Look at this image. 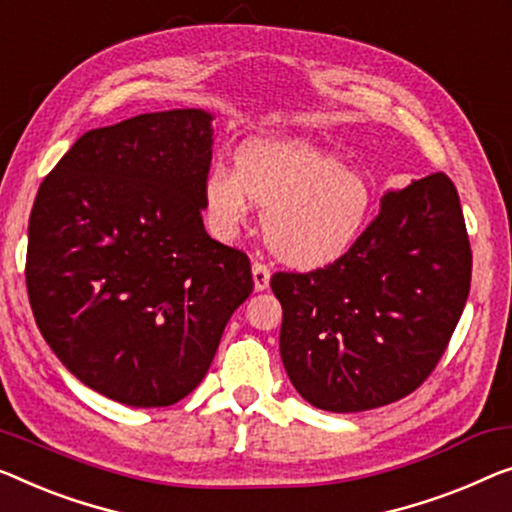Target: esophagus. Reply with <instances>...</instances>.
Listing matches in <instances>:
<instances>
[{
	"mask_svg": "<svg viewBox=\"0 0 512 512\" xmlns=\"http://www.w3.org/2000/svg\"><path fill=\"white\" fill-rule=\"evenodd\" d=\"M253 280H255V292H264V289L269 287V280H271L269 266L262 262H253Z\"/></svg>",
	"mask_w": 512,
	"mask_h": 512,
	"instance_id": "34e87169",
	"label": "esophagus"
}]
</instances>
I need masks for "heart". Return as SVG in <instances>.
<instances>
[{
  "label": "heart",
  "mask_w": 512,
  "mask_h": 512,
  "mask_svg": "<svg viewBox=\"0 0 512 512\" xmlns=\"http://www.w3.org/2000/svg\"><path fill=\"white\" fill-rule=\"evenodd\" d=\"M211 230L234 239L264 211L266 246L294 269H322L349 253L370 223L375 190L338 154L305 140H253L236 151L234 172L211 167L202 181Z\"/></svg>",
  "instance_id": "b5f03b06"
}]
</instances>
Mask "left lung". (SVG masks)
<instances>
[{
	"instance_id": "8db88e82",
	"label": "left lung",
	"mask_w": 512,
	"mask_h": 512,
	"mask_svg": "<svg viewBox=\"0 0 512 512\" xmlns=\"http://www.w3.org/2000/svg\"><path fill=\"white\" fill-rule=\"evenodd\" d=\"M471 285L460 197L444 172L381 197L349 253L276 273L280 356L312 407L352 414L414 393L444 356Z\"/></svg>"
}]
</instances>
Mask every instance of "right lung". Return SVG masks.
<instances>
[{
  "label": "right lung",
  "instance_id": "1",
  "mask_svg": "<svg viewBox=\"0 0 512 512\" xmlns=\"http://www.w3.org/2000/svg\"><path fill=\"white\" fill-rule=\"evenodd\" d=\"M211 119L190 108L94 128L43 179L29 216L38 331L71 375L128 407L186 398L253 292L248 255L202 223Z\"/></svg>",
  "mask_w": 512,
  "mask_h": 512
}]
</instances>
